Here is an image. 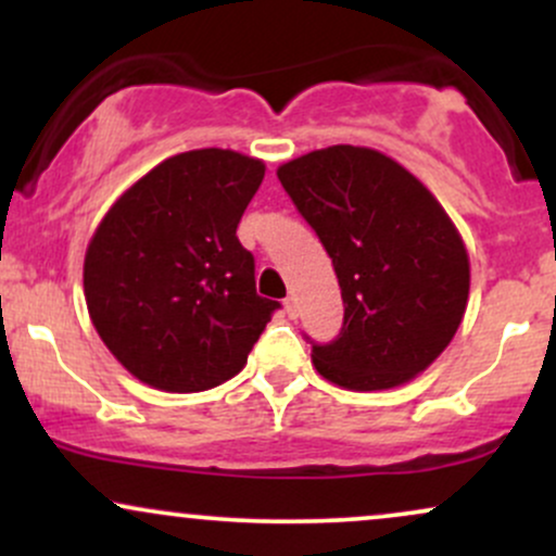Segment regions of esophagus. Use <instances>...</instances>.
Segmentation results:
<instances>
[{
    "label": "esophagus",
    "instance_id": "obj_1",
    "mask_svg": "<svg viewBox=\"0 0 556 556\" xmlns=\"http://www.w3.org/2000/svg\"><path fill=\"white\" fill-rule=\"evenodd\" d=\"M285 314L290 318H298V298L290 295L285 300Z\"/></svg>",
    "mask_w": 556,
    "mask_h": 556
}]
</instances>
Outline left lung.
<instances>
[{"label":"left lung","instance_id":"8db88e82","mask_svg":"<svg viewBox=\"0 0 556 556\" xmlns=\"http://www.w3.org/2000/svg\"><path fill=\"white\" fill-rule=\"evenodd\" d=\"M334 264L344 321L314 344L316 371L350 392H381L424 374L460 329L470 258L437 195L392 156L329 146L277 169Z\"/></svg>","mask_w":556,"mask_h":556}]
</instances>
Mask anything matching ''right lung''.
Here are the masks:
<instances>
[{"instance_id":"obj_1","label":"right lung","mask_w":556,"mask_h":556,"mask_svg":"<svg viewBox=\"0 0 556 556\" xmlns=\"http://www.w3.org/2000/svg\"><path fill=\"white\" fill-rule=\"evenodd\" d=\"M261 159L182 151L138 177L93 229L83 292L101 342L143 384L203 392L240 374L277 300L256 295L240 216Z\"/></svg>"}]
</instances>
